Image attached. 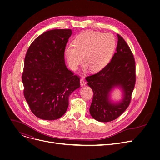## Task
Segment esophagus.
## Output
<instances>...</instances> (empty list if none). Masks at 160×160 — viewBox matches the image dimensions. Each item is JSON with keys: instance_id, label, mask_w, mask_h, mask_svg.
I'll return each mask as SVG.
<instances>
[{"instance_id": "1", "label": "esophagus", "mask_w": 160, "mask_h": 160, "mask_svg": "<svg viewBox=\"0 0 160 160\" xmlns=\"http://www.w3.org/2000/svg\"><path fill=\"white\" fill-rule=\"evenodd\" d=\"M85 85H86V82L83 78H81L80 79V86H84Z\"/></svg>"}]
</instances>
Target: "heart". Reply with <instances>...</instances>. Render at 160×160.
<instances>
[{
    "mask_svg": "<svg viewBox=\"0 0 160 160\" xmlns=\"http://www.w3.org/2000/svg\"><path fill=\"white\" fill-rule=\"evenodd\" d=\"M68 45L64 54L71 69L75 70L82 58L86 66L92 72H98L109 62L116 48V40L109 33L86 31L79 34Z\"/></svg>",
    "mask_w": 160,
    "mask_h": 160,
    "instance_id": "obj_1",
    "label": "heart"
}]
</instances>
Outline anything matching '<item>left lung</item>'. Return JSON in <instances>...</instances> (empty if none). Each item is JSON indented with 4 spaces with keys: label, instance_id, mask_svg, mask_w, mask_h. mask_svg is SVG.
I'll return each instance as SVG.
<instances>
[{
    "label": "left lung",
    "instance_id": "8db88e82",
    "mask_svg": "<svg viewBox=\"0 0 160 160\" xmlns=\"http://www.w3.org/2000/svg\"><path fill=\"white\" fill-rule=\"evenodd\" d=\"M116 52L111 61L98 73L86 77L94 96L89 111L90 115L101 122L112 121L128 108L135 83V62L125 40L117 35ZM122 92V98L113 102L110 93L115 88Z\"/></svg>",
    "mask_w": 160,
    "mask_h": 160
}]
</instances>
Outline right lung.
<instances>
[{"label":"right lung","mask_w":160,"mask_h":160,"mask_svg":"<svg viewBox=\"0 0 160 160\" xmlns=\"http://www.w3.org/2000/svg\"><path fill=\"white\" fill-rule=\"evenodd\" d=\"M70 29L45 32L32 43L25 58L22 82L24 96L34 115L45 120L61 118L68 98L80 87V78L67 68L64 50Z\"/></svg>","instance_id":"1"}]
</instances>
